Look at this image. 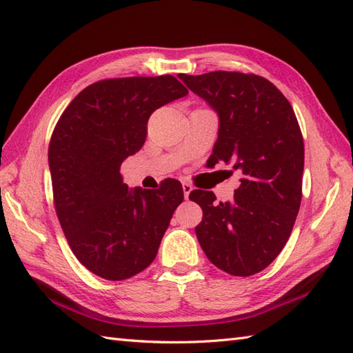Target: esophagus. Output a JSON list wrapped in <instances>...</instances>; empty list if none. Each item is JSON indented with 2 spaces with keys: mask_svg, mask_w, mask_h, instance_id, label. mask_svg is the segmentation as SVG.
Listing matches in <instances>:
<instances>
[{
  "mask_svg": "<svg viewBox=\"0 0 353 353\" xmlns=\"http://www.w3.org/2000/svg\"><path fill=\"white\" fill-rule=\"evenodd\" d=\"M193 190V187H192V184L190 183H183V192H184V198L185 199H189V194H190V192Z\"/></svg>",
  "mask_w": 353,
  "mask_h": 353,
  "instance_id": "1",
  "label": "esophagus"
}]
</instances>
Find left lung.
<instances>
[{
  "label": "left lung",
  "instance_id": "1",
  "mask_svg": "<svg viewBox=\"0 0 353 353\" xmlns=\"http://www.w3.org/2000/svg\"><path fill=\"white\" fill-rule=\"evenodd\" d=\"M219 116L208 159L241 175L231 202L193 190L202 208L196 237L208 260L232 276H250L275 260L292 234L302 199L303 139L293 107L265 78L214 72L178 75Z\"/></svg>",
  "mask_w": 353,
  "mask_h": 353
}]
</instances>
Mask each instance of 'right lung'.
Here are the masks:
<instances>
[{
    "mask_svg": "<svg viewBox=\"0 0 353 353\" xmlns=\"http://www.w3.org/2000/svg\"><path fill=\"white\" fill-rule=\"evenodd\" d=\"M187 93L172 75L101 80L70 101L52 131L48 161L59 222L78 261L101 278L122 281L145 270L184 199L172 178L155 192L130 190L121 164L143 146L157 108Z\"/></svg>",
    "mask_w": 353,
    "mask_h": 353,
    "instance_id": "add662e5",
    "label": "right lung"
}]
</instances>
